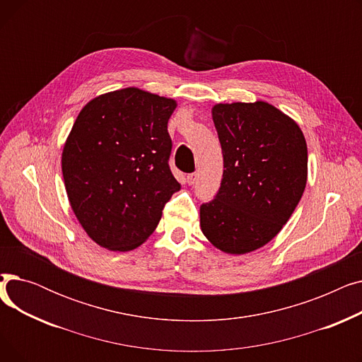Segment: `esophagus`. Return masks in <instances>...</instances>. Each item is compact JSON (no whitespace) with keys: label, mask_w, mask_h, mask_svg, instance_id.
Segmentation results:
<instances>
[{"label":"esophagus","mask_w":362,"mask_h":362,"mask_svg":"<svg viewBox=\"0 0 362 362\" xmlns=\"http://www.w3.org/2000/svg\"><path fill=\"white\" fill-rule=\"evenodd\" d=\"M186 180H187V185H195V183H197V180H198V175H197V173L187 175Z\"/></svg>","instance_id":"1"}]
</instances>
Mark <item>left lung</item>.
<instances>
[{
  "label": "left lung",
  "mask_w": 362,
  "mask_h": 362,
  "mask_svg": "<svg viewBox=\"0 0 362 362\" xmlns=\"http://www.w3.org/2000/svg\"><path fill=\"white\" fill-rule=\"evenodd\" d=\"M223 152L216 198L199 208L201 230L217 250L242 255L269 243L305 191L308 151L300 127L274 105L216 104Z\"/></svg>",
  "instance_id": "8db88e82"
}]
</instances>
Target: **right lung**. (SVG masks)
I'll list each match as a JSON object with an SVG mask.
<instances>
[{
	"label": "right lung",
	"instance_id": "1",
	"mask_svg": "<svg viewBox=\"0 0 362 362\" xmlns=\"http://www.w3.org/2000/svg\"><path fill=\"white\" fill-rule=\"evenodd\" d=\"M176 107L124 88L90 100L76 119L62 156L64 186L76 218L103 248H138L180 189L168 167L167 123Z\"/></svg>",
	"mask_w": 362,
	"mask_h": 362
}]
</instances>
